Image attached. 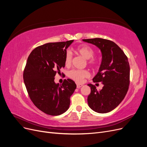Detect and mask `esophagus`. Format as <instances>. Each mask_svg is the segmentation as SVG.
<instances>
[{"mask_svg": "<svg viewBox=\"0 0 147 147\" xmlns=\"http://www.w3.org/2000/svg\"><path fill=\"white\" fill-rule=\"evenodd\" d=\"M83 86V84H80V83H77V88H81V87Z\"/></svg>", "mask_w": 147, "mask_h": 147, "instance_id": "1", "label": "esophagus"}]
</instances>
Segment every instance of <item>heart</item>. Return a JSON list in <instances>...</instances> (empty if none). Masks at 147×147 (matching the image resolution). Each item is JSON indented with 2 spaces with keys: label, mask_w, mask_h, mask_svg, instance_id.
<instances>
[{
  "label": "heart",
  "mask_w": 147,
  "mask_h": 147,
  "mask_svg": "<svg viewBox=\"0 0 147 147\" xmlns=\"http://www.w3.org/2000/svg\"><path fill=\"white\" fill-rule=\"evenodd\" d=\"M76 51L80 55L82 56L84 58L88 59V63L91 65H95L96 64V61L92 57L94 55V51L93 49L86 45H83L79 46L76 50ZM72 53L67 51L65 53L64 63L65 65L69 66L72 63ZM90 76V73L86 70H76L74 69L70 71L69 72V77L72 79L73 80L78 83H81L83 80Z\"/></svg>",
  "instance_id": "b5f03b06"
}]
</instances>
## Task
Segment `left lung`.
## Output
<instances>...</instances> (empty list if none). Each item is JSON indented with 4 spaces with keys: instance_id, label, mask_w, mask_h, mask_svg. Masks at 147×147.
<instances>
[{
    "instance_id": "obj_1",
    "label": "left lung",
    "mask_w": 147,
    "mask_h": 147,
    "mask_svg": "<svg viewBox=\"0 0 147 147\" xmlns=\"http://www.w3.org/2000/svg\"><path fill=\"white\" fill-rule=\"evenodd\" d=\"M83 41L96 46L102 53L101 64L92 80L102 82L104 86L97 91L94 85L88 84L91 87L88 105L97 113L110 112L121 103L128 90L130 67L127 57L116 43L109 40L95 38Z\"/></svg>"
}]
</instances>
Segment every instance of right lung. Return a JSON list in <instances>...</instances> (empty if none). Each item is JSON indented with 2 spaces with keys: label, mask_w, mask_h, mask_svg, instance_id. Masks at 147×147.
I'll list each match as a JSON object with an SVG mask.
<instances>
[{
  "label": "right lung",
  "mask_w": 147,
  "mask_h": 147,
  "mask_svg": "<svg viewBox=\"0 0 147 147\" xmlns=\"http://www.w3.org/2000/svg\"><path fill=\"white\" fill-rule=\"evenodd\" d=\"M74 40L48 43L35 48L29 55L23 74L31 100L46 114L57 116L69 108L70 97L77 88L71 79L56 83L55 77L65 67L67 49Z\"/></svg>",
  "instance_id": "right-lung-1"
}]
</instances>
